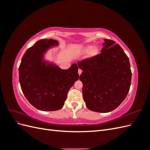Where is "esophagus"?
I'll list each match as a JSON object with an SVG mask.
<instances>
[{"mask_svg": "<svg viewBox=\"0 0 150 150\" xmlns=\"http://www.w3.org/2000/svg\"><path fill=\"white\" fill-rule=\"evenodd\" d=\"M82 72H83L82 70H81V69H78V74H79V75H81V73H82Z\"/></svg>", "mask_w": 150, "mask_h": 150, "instance_id": "1", "label": "esophagus"}]
</instances>
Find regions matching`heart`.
Here are the masks:
<instances>
[{
    "mask_svg": "<svg viewBox=\"0 0 150 150\" xmlns=\"http://www.w3.org/2000/svg\"><path fill=\"white\" fill-rule=\"evenodd\" d=\"M88 50H91V52L93 54H96L98 52V49L96 47H92V46H88L87 47Z\"/></svg>",
    "mask_w": 150,
    "mask_h": 150,
    "instance_id": "obj_1",
    "label": "heart"
}]
</instances>
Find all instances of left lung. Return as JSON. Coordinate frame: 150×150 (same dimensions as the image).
Returning <instances> with one entry per match:
<instances>
[{
    "label": "left lung",
    "instance_id": "left-lung-1",
    "mask_svg": "<svg viewBox=\"0 0 150 150\" xmlns=\"http://www.w3.org/2000/svg\"><path fill=\"white\" fill-rule=\"evenodd\" d=\"M101 52L78 62L83 70V94L89 110L108 112L125 100L131 86V71L128 57L119 44L104 39Z\"/></svg>",
    "mask_w": 150,
    "mask_h": 150
}]
</instances>
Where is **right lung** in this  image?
I'll list each match as a JSON object with an SVG mask.
<instances>
[{
  "label": "right lung",
  "mask_w": 150,
  "mask_h": 150,
  "mask_svg": "<svg viewBox=\"0 0 150 150\" xmlns=\"http://www.w3.org/2000/svg\"><path fill=\"white\" fill-rule=\"evenodd\" d=\"M57 42L51 39L38 40L25 51L19 68L22 93L32 105L41 111L62 108L68 91L79 78L76 64L61 69L44 59L45 52Z\"/></svg>",
  "instance_id": "add662e5"
}]
</instances>
